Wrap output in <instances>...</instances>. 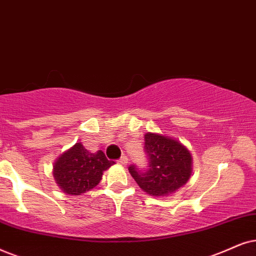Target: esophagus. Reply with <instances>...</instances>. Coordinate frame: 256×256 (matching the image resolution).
<instances>
[{
	"label": "esophagus",
	"mask_w": 256,
	"mask_h": 256,
	"mask_svg": "<svg viewBox=\"0 0 256 256\" xmlns=\"http://www.w3.org/2000/svg\"><path fill=\"white\" fill-rule=\"evenodd\" d=\"M128 157H126V156H122L120 160H118V164H120V166H128Z\"/></svg>",
	"instance_id": "obj_1"
}]
</instances>
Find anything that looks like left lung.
<instances>
[{
    "label": "left lung",
    "mask_w": 256,
    "mask_h": 256,
    "mask_svg": "<svg viewBox=\"0 0 256 256\" xmlns=\"http://www.w3.org/2000/svg\"><path fill=\"white\" fill-rule=\"evenodd\" d=\"M148 169L142 172L128 168L143 192L154 197H166L186 186L192 174V157L186 146L169 136L148 132L144 136Z\"/></svg>",
    "instance_id": "1"
}]
</instances>
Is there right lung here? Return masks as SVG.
Returning <instances> with one entry per match:
<instances>
[{"label":"right lung","mask_w":256,"mask_h":256,"mask_svg":"<svg viewBox=\"0 0 256 256\" xmlns=\"http://www.w3.org/2000/svg\"><path fill=\"white\" fill-rule=\"evenodd\" d=\"M113 164L102 150L90 152L76 143L54 162L53 177L64 194L80 196L98 186L104 171Z\"/></svg>","instance_id":"obj_1"}]
</instances>
